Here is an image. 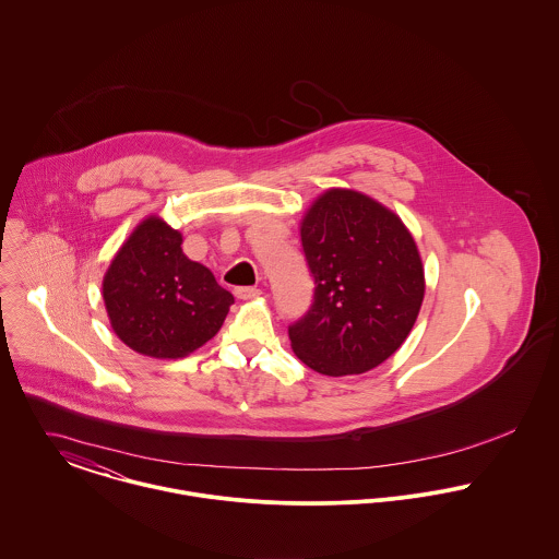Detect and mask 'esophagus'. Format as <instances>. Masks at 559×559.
I'll use <instances>...</instances> for the list:
<instances>
[{"instance_id": "obj_1", "label": "esophagus", "mask_w": 559, "mask_h": 559, "mask_svg": "<svg viewBox=\"0 0 559 559\" xmlns=\"http://www.w3.org/2000/svg\"><path fill=\"white\" fill-rule=\"evenodd\" d=\"M234 294L240 300H250V298H257L261 294V289H257V287H236Z\"/></svg>"}]
</instances>
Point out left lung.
<instances>
[{
    "label": "left lung",
    "mask_w": 559,
    "mask_h": 559,
    "mask_svg": "<svg viewBox=\"0 0 559 559\" xmlns=\"http://www.w3.org/2000/svg\"><path fill=\"white\" fill-rule=\"evenodd\" d=\"M314 278L312 305L289 325L296 356L330 377L388 360L412 332L425 298V267L403 221L371 197L330 188L300 223Z\"/></svg>",
    "instance_id": "1"
}]
</instances>
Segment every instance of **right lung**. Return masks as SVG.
Returning a JSON list of instances; mask_svg holds the SVG:
<instances>
[{
	"label": "right lung",
	"instance_id": "1",
	"mask_svg": "<svg viewBox=\"0 0 559 559\" xmlns=\"http://www.w3.org/2000/svg\"><path fill=\"white\" fill-rule=\"evenodd\" d=\"M103 298L114 332L150 358H185L223 325L234 296L182 252V234L150 216L114 257Z\"/></svg>",
	"mask_w": 559,
	"mask_h": 559
}]
</instances>
